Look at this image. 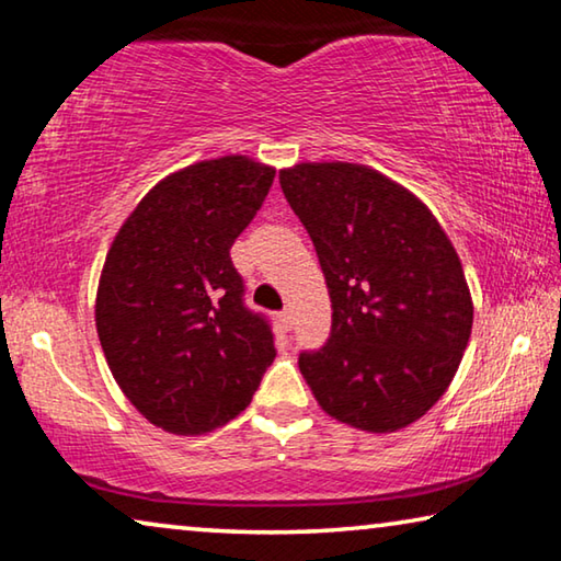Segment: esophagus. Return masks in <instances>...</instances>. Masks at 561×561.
I'll return each mask as SVG.
<instances>
[{"label":"esophagus","mask_w":561,"mask_h":561,"mask_svg":"<svg viewBox=\"0 0 561 561\" xmlns=\"http://www.w3.org/2000/svg\"><path fill=\"white\" fill-rule=\"evenodd\" d=\"M279 324H282L284 332H289V329H291V312H289V309H282V312H279Z\"/></svg>","instance_id":"34e87169"}]
</instances>
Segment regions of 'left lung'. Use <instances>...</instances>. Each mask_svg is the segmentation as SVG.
Here are the masks:
<instances>
[{
    "mask_svg": "<svg viewBox=\"0 0 561 561\" xmlns=\"http://www.w3.org/2000/svg\"><path fill=\"white\" fill-rule=\"evenodd\" d=\"M279 184L312 237L332 334L299 354L329 416L387 434L447 392L472 334V295L439 221L402 184L350 162H301Z\"/></svg>",
    "mask_w": 561,
    "mask_h": 561,
    "instance_id": "left-lung-1",
    "label": "left lung"
}]
</instances>
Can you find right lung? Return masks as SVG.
Here are the masks:
<instances>
[{
  "label": "right lung",
  "instance_id": "right-lung-1",
  "mask_svg": "<svg viewBox=\"0 0 561 561\" xmlns=\"http://www.w3.org/2000/svg\"><path fill=\"white\" fill-rule=\"evenodd\" d=\"M272 182V167L242 154L184 167L106 252L96 334L119 389L159 430L186 437L234 420L277 357L229 256Z\"/></svg>",
  "mask_w": 561,
  "mask_h": 561
}]
</instances>
